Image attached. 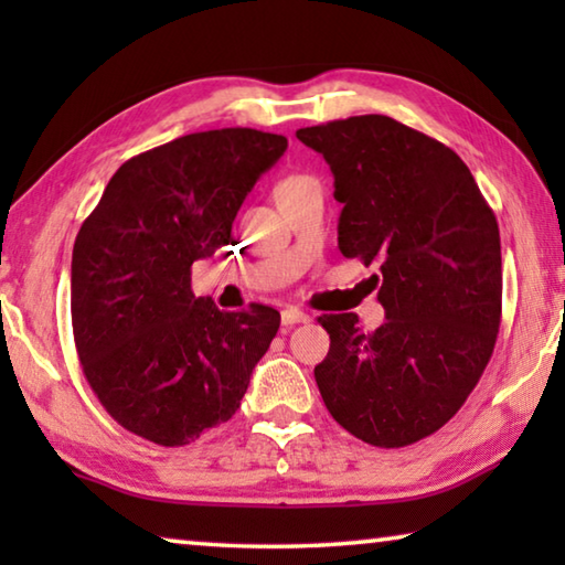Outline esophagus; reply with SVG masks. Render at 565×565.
I'll list each match as a JSON object with an SVG mask.
<instances>
[{
  "label": "esophagus",
  "instance_id": "obj_1",
  "mask_svg": "<svg viewBox=\"0 0 565 565\" xmlns=\"http://www.w3.org/2000/svg\"><path fill=\"white\" fill-rule=\"evenodd\" d=\"M311 317L309 313H303L301 309H284L281 311V327L284 329H291L296 323H309Z\"/></svg>",
  "mask_w": 565,
  "mask_h": 565
}]
</instances>
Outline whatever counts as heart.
<instances>
[{
	"mask_svg": "<svg viewBox=\"0 0 565 565\" xmlns=\"http://www.w3.org/2000/svg\"><path fill=\"white\" fill-rule=\"evenodd\" d=\"M294 179H299V177H286V179L281 181V184H279V186H276V191H279V189H281V186H286V184H291V181H294Z\"/></svg>",
	"mask_w": 565,
	"mask_h": 565,
	"instance_id": "heart-1",
	"label": "heart"
}]
</instances>
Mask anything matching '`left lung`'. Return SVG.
Segmentation results:
<instances>
[{
  "mask_svg": "<svg viewBox=\"0 0 565 565\" xmlns=\"http://www.w3.org/2000/svg\"><path fill=\"white\" fill-rule=\"evenodd\" d=\"M299 141L333 174L339 248L381 269L386 321L323 313L331 349L317 369L323 404L361 441L401 448L456 416L501 327V236L468 167L441 141L384 114L306 127Z\"/></svg>",
  "mask_w": 565,
  "mask_h": 565,
  "instance_id": "8db88e82",
  "label": "left lung"
}]
</instances>
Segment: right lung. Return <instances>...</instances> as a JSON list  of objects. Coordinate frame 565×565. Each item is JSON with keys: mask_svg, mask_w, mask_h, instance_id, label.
<instances>
[{"mask_svg": "<svg viewBox=\"0 0 565 565\" xmlns=\"http://www.w3.org/2000/svg\"><path fill=\"white\" fill-rule=\"evenodd\" d=\"M281 134L196 131L131 157L72 252V329L89 386L127 431L186 446L236 414L279 331V311H222L191 291V264L232 242Z\"/></svg>", "mask_w": 565, "mask_h": 565, "instance_id": "add662e5", "label": "right lung"}]
</instances>
